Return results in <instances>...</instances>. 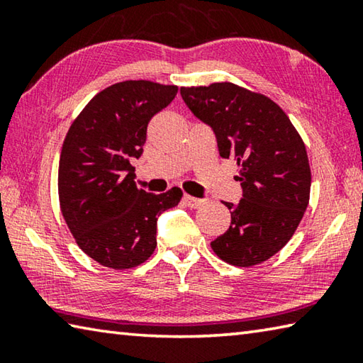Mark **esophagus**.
Returning <instances> with one entry per match:
<instances>
[{
	"label": "esophagus",
	"mask_w": 363,
	"mask_h": 363,
	"mask_svg": "<svg viewBox=\"0 0 363 363\" xmlns=\"http://www.w3.org/2000/svg\"><path fill=\"white\" fill-rule=\"evenodd\" d=\"M184 203H186L189 208H200L205 203V200L196 199V196H192V195H184Z\"/></svg>",
	"instance_id": "34e87169"
}]
</instances>
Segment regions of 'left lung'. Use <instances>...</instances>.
<instances>
[{"instance_id":"left-lung-1","label":"left lung","mask_w":363,"mask_h":363,"mask_svg":"<svg viewBox=\"0 0 363 363\" xmlns=\"http://www.w3.org/2000/svg\"><path fill=\"white\" fill-rule=\"evenodd\" d=\"M186 106L211 126L219 155L235 160L243 196L230 227L211 242L220 259L251 267L272 257L298 229L309 205L311 168L296 128L272 99L233 83L181 88Z\"/></svg>"}]
</instances>
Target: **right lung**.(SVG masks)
Masks as SVG:
<instances>
[{"instance_id": "add662e5", "label": "right lung", "mask_w": 363, "mask_h": 363, "mask_svg": "<svg viewBox=\"0 0 363 363\" xmlns=\"http://www.w3.org/2000/svg\"><path fill=\"white\" fill-rule=\"evenodd\" d=\"M174 84L147 79L115 83L88 102L67 133L59 160L60 211L73 238L102 266L123 270L149 259L157 218L176 206L182 190L147 194L134 182L147 125L169 106Z\"/></svg>"}]
</instances>
